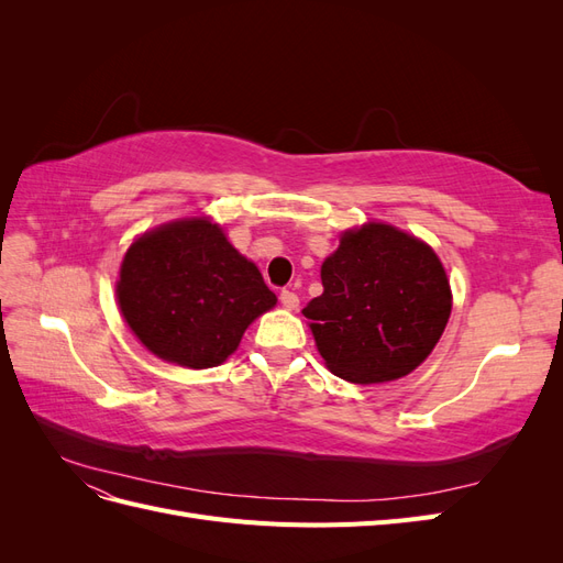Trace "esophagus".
<instances>
[{"label": "esophagus", "instance_id": "esophagus-1", "mask_svg": "<svg viewBox=\"0 0 563 563\" xmlns=\"http://www.w3.org/2000/svg\"><path fill=\"white\" fill-rule=\"evenodd\" d=\"M279 300H282V305H284L286 310H296L298 302H300L294 291H282V294H279Z\"/></svg>", "mask_w": 563, "mask_h": 563}]
</instances>
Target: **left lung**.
Instances as JSON below:
<instances>
[{"mask_svg": "<svg viewBox=\"0 0 563 563\" xmlns=\"http://www.w3.org/2000/svg\"><path fill=\"white\" fill-rule=\"evenodd\" d=\"M312 319L319 354L338 378L371 385L420 366L451 317V286L437 253L391 225L345 232L321 265Z\"/></svg>", "mask_w": 563, "mask_h": 563, "instance_id": "obj_1", "label": "left lung"}]
</instances>
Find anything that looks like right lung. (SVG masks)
<instances>
[{
	"label": "right lung",
	"mask_w": 563,
	"mask_h": 563,
	"mask_svg": "<svg viewBox=\"0 0 563 563\" xmlns=\"http://www.w3.org/2000/svg\"><path fill=\"white\" fill-rule=\"evenodd\" d=\"M117 298L141 343L187 368L223 364L249 323L277 302L258 267L207 218L178 220L133 242Z\"/></svg>",
	"instance_id": "1"
}]
</instances>
